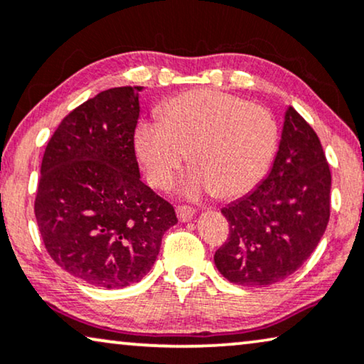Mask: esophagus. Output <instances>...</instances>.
<instances>
[{
  "label": "esophagus",
  "mask_w": 364,
  "mask_h": 364,
  "mask_svg": "<svg viewBox=\"0 0 364 364\" xmlns=\"http://www.w3.org/2000/svg\"><path fill=\"white\" fill-rule=\"evenodd\" d=\"M176 216H178V219H180L181 223H186V221H189V219L194 216V209L181 204V206H176Z\"/></svg>",
  "instance_id": "obj_1"
}]
</instances>
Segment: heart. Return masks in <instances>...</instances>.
Wrapping results in <instances>:
<instances>
[{"label": "heart", "mask_w": 364, "mask_h": 364, "mask_svg": "<svg viewBox=\"0 0 364 364\" xmlns=\"http://www.w3.org/2000/svg\"><path fill=\"white\" fill-rule=\"evenodd\" d=\"M160 119L138 125L136 155L150 184L165 188L189 151L194 168L181 184L189 198L245 196L267 175L279 146L275 117L223 90L184 92L163 107Z\"/></svg>", "instance_id": "heart-1"}]
</instances>
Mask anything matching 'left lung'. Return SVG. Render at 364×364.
Returning a JSON list of instances; mask_svg holds the SVG:
<instances>
[{"instance_id": "obj_1", "label": "left lung", "mask_w": 364, "mask_h": 364, "mask_svg": "<svg viewBox=\"0 0 364 364\" xmlns=\"http://www.w3.org/2000/svg\"><path fill=\"white\" fill-rule=\"evenodd\" d=\"M331 173L320 138L295 109L285 114L282 140L267 178L223 214L228 240L214 264L229 282H280L310 257L330 219Z\"/></svg>"}]
</instances>
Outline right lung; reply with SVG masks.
<instances>
[{
  "label": "right lung",
  "instance_id": "obj_1",
  "mask_svg": "<svg viewBox=\"0 0 364 364\" xmlns=\"http://www.w3.org/2000/svg\"><path fill=\"white\" fill-rule=\"evenodd\" d=\"M140 90H104L64 117L44 150L34 199L50 259L105 289L140 282L178 223L175 208L140 180Z\"/></svg>",
  "mask_w": 364,
  "mask_h": 364
}]
</instances>
